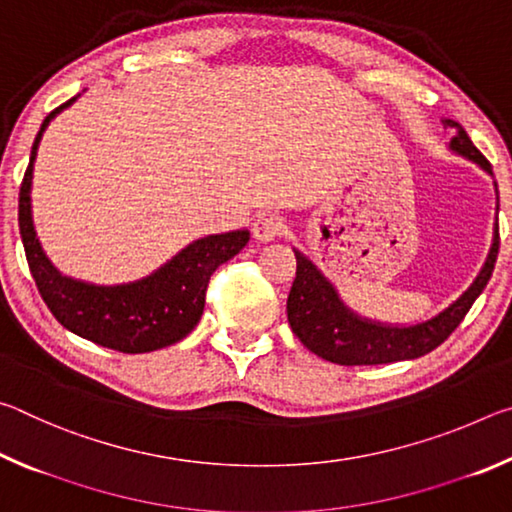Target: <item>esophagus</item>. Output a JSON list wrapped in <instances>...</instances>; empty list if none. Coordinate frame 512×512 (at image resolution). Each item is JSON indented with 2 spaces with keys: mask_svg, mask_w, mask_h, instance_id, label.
Wrapping results in <instances>:
<instances>
[{
  "mask_svg": "<svg viewBox=\"0 0 512 512\" xmlns=\"http://www.w3.org/2000/svg\"><path fill=\"white\" fill-rule=\"evenodd\" d=\"M282 230H284L282 219H277V216H273V214L259 216V219H255V223H253V237L257 241H262V244H266V241H273L275 237H280Z\"/></svg>",
  "mask_w": 512,
  "mask_h": 512,
  "instance_id": "34e87169",
  "label": "esophagus"
}]
</instances>
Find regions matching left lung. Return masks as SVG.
<instances>
[{"instance_id": "8db88e82", "label": "left lung", "mask_w": 512, "mask_h": 512, "mask_svg": "<svg viewBox=\"0 0 512 512\" xmlns=\"http://www.w3.org/2000/svg\"><path fill=\"white\" fill-rule=\"evenodd\" d=\"M443 126L454 133L447 144L449 151L474 162L476 167H481L488 176H492L490 162L472 144L465 128L454 119H443ZM293 253H296L298 268L287 300V316L293 334L298 336L307 350L325 361L339 363V366H377V363L418 359L422 354L436 350L461 325V320L474 305V300L481 296L492 271H495L499 253V223L495 221L488 257H485L481 271L470 287L452 305L438 311L436 316L413 325H393L359 316L357 311L345 305L334 284L320 273V268L307 255H302L296 248H293Z\"/></svg>"}]
</instances>
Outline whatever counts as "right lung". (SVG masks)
Returning a JSON list of instances; mask_svg holds the SVG:
<instances>
[{"instance_id": "add662e5", "label": "right lung", "mask_w": 512, "mask_h": 512, "mask_svg": "<svg viewBox=\"0 0 512 512\" xmlns=\"http://www.w3.org/2000/svg\"><path fill=\"white\" fill-rule=\"evenodd\" d=\"M79 99H69L51 110L42 121L31 160L20 187V235L27 253L33 280L51 314L69 332L103 348L142 354L178 343L192 332L203 316L205 291L210 275L223 262L235 257L248 244V230H232L223 235H207L185 246L176 257L142 280L126 284H90L63 275L49 262L33 228L31 180L42 133L58 112Z\"/></svg>"}]
</instances>
